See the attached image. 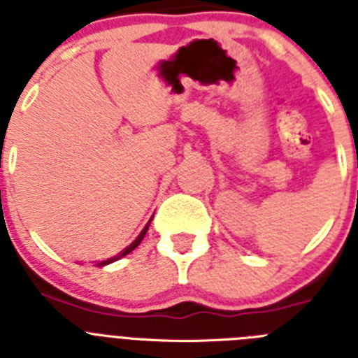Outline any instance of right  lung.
<instances>
[{"mask_svg": "<svg viewBox=\"0 0 358 358\" xmlns=\"http://www.w3.org/2000/svg\"><path fill=\"white\" fill-rule=\"evenodd\" d=\"M150 222H152V218H150V220H148V224H147V226L143 227V231H141L140 235H138V238H136L134 242L131 243V245H127V248L123 249L122 252H118V255H116V256H113V258H107V260H103V262H98V264H96V267H103V265H109V264H113V262L120 260V258H123V256H127L129 252H132V251H134V249L138 248V245H140V243H141V240H143V236L147 235V229H148V226H150Z\"/></svg>", "mask_w": 358, "mask_h": 358, "instance_id": "right-lung-1", "label": "right lung"}]
</instances>
